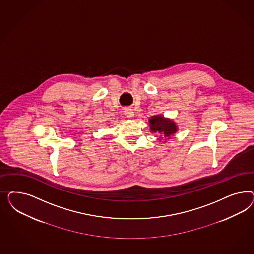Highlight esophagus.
<instances>
[{"instance_id": "obj_1", "label": "esophagus", "mask_w": 254, "mask_h": 254, "mask_svg": "<svg viewBox=\"0 0 254 254\" xmlns=\"http://www.w3.org/2000/svg\"><path fill=\"white\" fill-rule=\"evenodd\" d=\"M124 114H125V116H127V117H128V118H132V117L134 116V112H133L131 109H129V108L125 109Z\"/></svg>"}]
</instances>
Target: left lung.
<instances>
[{
    "instance_id": "left-lung-1",
    "label": "left lung",
    "mask_w": 254,
    "mask_h": 254,
    "mask_svg": "<svg viewBox=\"0 0 254 254\" xmlns=\"http://www.w3.org/2000/svg\"><path fill=\"white\" fill-rule=\"evenodd\" d=\"M150 127L151 130L162 134L168 138L177 131L175 124L168 119H164L161 116H152L150 119Z\"/></svg>"
}]
</instances>
